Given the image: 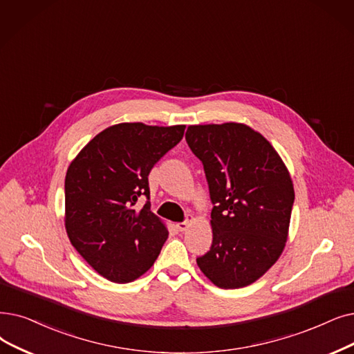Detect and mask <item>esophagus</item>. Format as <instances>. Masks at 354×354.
Returning <instances> with one entry per match:
<instances>
[{
	"label": "esophagus",
	"mask_w": 354,
	"mask_h": 354,
	"mask_svg": "<svg viewBox=\"0 0 354 354\" xmlns=\"http://www.w3.org/2000/svg\"><path fill=\"white\" fill-rule=\"evenodd\" d=\"M192 221H194V217H192V215H187V218L183 220L182 223H178V224H176V227H178L179 232H185V230L191 225V223H192Z\"/></svg>",
	"instance_id": "obj_1"
}]
</instances>
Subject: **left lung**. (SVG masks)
<instances>
[{
    "label": "left lung",
    "instance_id": "obj_1",
    "mask_svg": "<svg viewBox=\"0 0 354 354\" xmlns=\"http://www.w3.org/2000/svg\"><path fill=\"white\" fill-rule=\"evenodd\" d=\"M185 139L212 203V244L196 263L218 288L248 286L285 248L295 199L288 169L262 134L239 122L189 126Z\"/></svg>",
    "mask_w": 354,
    "mask_h": 354
}]
</instances>
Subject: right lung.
Wrapping results in <instances>:
<instances>
[{
	"label": "right lung",
	"instance_id": "right-lung-1",
	"mask_svg": "<svg viewBox=\"0 0 354 354\" xmlns=\"http://www.w3.org/2000/svg\"><path fill=\"white\" fill-rule=\"evenodd\" d=\"M185 126L121 122L97 134L69 165L65 227L73 248L101 276L127 283L147 272L167 239L150 211L149 174ZM148 198L142 210L133 205Z\"/></svg>",
	"mask_w": 354,
	"mask_h": 354
}]
</instances>
